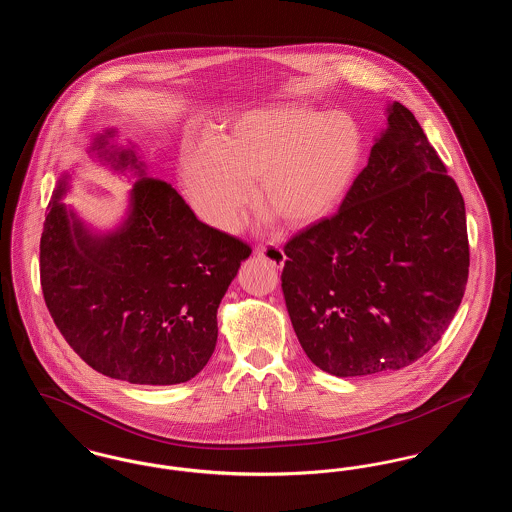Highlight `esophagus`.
<instances>
[{
    "label": "esophagus",
    "instance_id": "34e87169",
    "mask_svg": "<svg viewBox=\"0 0 512 512\" xmlns=\"http://www.w3.org/2000/svg\"><path fill=\"white\" fill-rule=\"evenodd\" d=\"M253 255L259 257V259H265L274 268H282L284 263H286V255H284V251L280 247H268L267 249V247L259 245V247H255Z\"/></svg>",
    "mask_w": 512,
    "mask_h": 512
}]
</instances>
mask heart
Listing matches in <instances>:
<instances>
[{
    "label": "heart",
    "mask_w": 512,
    "mask_h": 512,
    "mask_svg": "<svg viewBox=\"0 0 512 512\" xmlns=\"http://www.w3.org/2000/svg\"><path fill=\"white\" fill-rule=\"evenodd\" d=\"M365 159L361 124L311 103L249 109L215 132L186 142L178 171L195 211L222 232L238 230L255 186L263 220L305 232L332 219Z\"/></svg>",
    "instance_id": "heart-1"
}]
</instances>
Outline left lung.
Wrapping results in <instances>:
<instances>
[{"instance_id": "1", "label": "left lung", "mask_w": 512, "mask_h": 512, "mask_svg": "<svg viewBox=\"0 0 512 512\" xmlns=\"http://www.w3.org/2000/svg\"><path fill=\"white\" fill-rule=\"evenodd\" d=\"M386 121L340 211L284 247L282 292L297 340L338 378L424 357L468 280L463 195L405 105L390 103Z\"/></svg>"}]
</instances>
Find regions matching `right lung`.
Here are the masks:
<instances>
[{"mask_svg":"<svg viewBox=\"0 0 512 512\" xmlns=\"http://www.w3.org/2000/svg\"><path fill=\"white\" fill-rule=\"evenodd\" d=\"M96 134L88 153L134 180L124 219L94 230L61 199L63 172L40 240V280L49 315L84 363L142 386L192 380L209 363L220 301L249 245L195 217L171 184L149 178L138 146Z\"/></svg>","mask_w":512,"mask_h":512,"instance_id":"right-lung-1","label":"right lung"}]
</instances>
